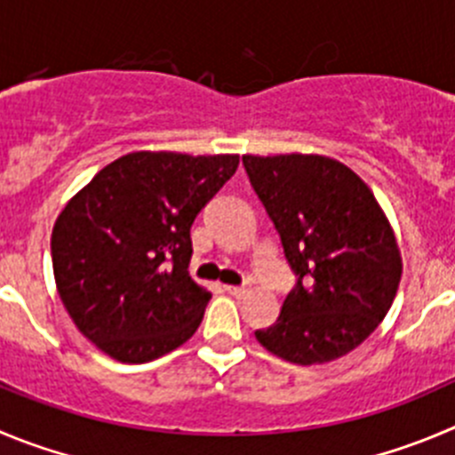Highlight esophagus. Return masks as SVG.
Returning a JSON list of instances; mask_svg holds the SVG:
<instances>
[{"instance_id":"34e87169","label":"esophagus","mask_w":455,"mask_h":455,"mask_svg":"<svg viewBox=\"0 0 455 455\" xmlns=\"http://www.w3.org/2000/svg\"><path fill=\"white\" fill-rule=\"evenodd\" d=\"M227 291L231 296H235V299H242V296H247L249 294V290L244 285H228L227 287Z\"/></svg>"}]
</instances>
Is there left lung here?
<instances>
[{"mask_svg": "<svg viewBox=\"0 0 455 455\" xmlns=\"http://www.w3.org/2000/svg\"><path fill=\"white\" fill-rule=\"evenodd\" d=\"M242 165L296 275L278 321L256 330V339L300 366L347 355L381 323L402 275L375 195L328 156L244 155Z\"/></svg>", "mask_w": 455, "mask_h": 455, "instance_id": "8db88e82", "label": "left lung"}]
</instances>
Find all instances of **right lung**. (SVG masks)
Wrapping results in <instances>:
<instances>
[{
    "label": "right lung",
    "instance_id": "right-lung-1",
    "mask_svg": "<svg viewBox=\"0 0 455 455\" xmlns=\"http://www.w3.org/2000/svg\"><path fill=\"white\" fill-rule=\"evenodd\" d=\"M240 156L132 152L105 165L55 220L51 258L76 328L121 363L188 341L211 291L188 275L197 213Z\"/></svg>",
    "mask_w": 455,
    "mask_h": 455
}]
</instances>
